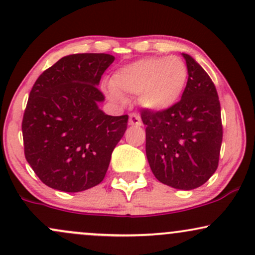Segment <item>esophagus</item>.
<instances>
[{"label":"esophagus","mask_w":255,"mask_h":255,"mask_svg":"<svg viewBox=\"0 0 255 255\" xmlns=\"http://www.w3.org/2000/svg\"><path fill=\"white\" fill-rule=\"evenodd\" d=\"M129 125L130 126H135V127H139V126H141L140 117H139L136 114H130L129 115Z\"/></svg>","instance_id":"obj_1"}]
</instances>
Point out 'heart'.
<instances>
[{"label": "heart", "instance_id": "b5f03b06", "mask_svg": "<svg viewBox=\"0 0 255 255\" xmlns=\"http://www.w3.org/2000/svg\"><path fill=\"white\" fill-rule=\"evenodd\" d=\"M187 82L186 64L179 57H150L119 69L111 77L108 94L115 102L139 96L141 108L162 113L180 99Z\"/></svg>", "mask_w": 255, "mask_h": 255}]
</instances>
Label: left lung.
I'll return each instance as SVG.
<instances>
[{
  "mask_svg": "<svg viewBox=\"0 0 255 255\" xmlns=\"http://www.w3.org/2000/svg\"><path fill=\"white\" fill-rule=\"evenodd\" d=\"M183 57L189 77L180 102L162 113L142 110L141 120L156 179L174 189L192 190L218 168L223 126L214 83L191 55Z\"/></svg>",
  "mask_w": 255,
  "mask_h": 255,
  "instance_id": "left-lung-1",
  "label": "left lung"
}]
</instances>
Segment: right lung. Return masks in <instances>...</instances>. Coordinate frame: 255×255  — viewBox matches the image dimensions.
I'll list each match as a JSON object with an SVG mask.
<instances>
[{"label":"right lung","instance_id":"obj_1","mask_svg":"<svg viewBox=\"0 0 255 255\" xmlns=\"http://www.w3.org/2000/svg\"><path fill=\"white\" fill-rule=\"evenodd\" d=\"M114 60L105 53L66 55L36 80L21 130L25 158L47 186L80 192L104 179L128 122L99 109L105 98L98 86Z\"/></svg>","mask_w":255,"mask_h":255}]
</instances>
